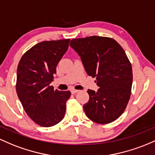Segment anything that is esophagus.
I'll list each match as a JSON object with an SVG mask.
<instances>
[{"instance_id":"1","label":"esophagus","mask_w":155,"mask_h":155,"mask_svg":"<svg viewBox=\"0 0 155 155\" xmlns=\"http://www.w3.org/2000/svg\"><path fill=\"white\" fill-rule=\"evenodd\" d=\"M79 91H78V90H75V89H72L71 91V93H72V94H75V93H78V92H79Z\"/></svg>"}]
</instances>
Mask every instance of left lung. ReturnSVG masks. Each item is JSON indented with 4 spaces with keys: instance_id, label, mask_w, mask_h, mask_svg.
Masks as SVG:
<instances>
[{
    "instance_id": "8db88e82",
    "label": "left lung",
    "mask_w": 155,
    "mask_h": 155,
    "mask_svg": "<svg viewBox=\"0 0 155 155\" xmlns=\"http://www.w3.org/2000/svg\"><path fill=\"white\" fill-rule=\"evenodd\" d=\"M70 45L99 87L96 92L87 91L89 101L83 107L86 115L100 124L114 121L124 112L132 90V64L124 50L114 39L99 36L73 39Z\"/></svg>"
}]
</instances>
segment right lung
Segmentation results:
<instances>
[{
	"label": "right lung",
	"instance_id": "1",
	"mask_svg": "<svg viewBox=\"0 0 155 155\" xmlns=\"http://www.w3.org/2000/svg\"><path fill=\"white\" fill-rule=\"evenodd\" d=\"M70 39L43 41L22 56L17 71L16 91L27 115L38 125L50 127L64 118L71 92L54 90L50 83Z\"/></svg>",
	"mask_w": 155,
	"mask_h": 155
}]
</instances>
